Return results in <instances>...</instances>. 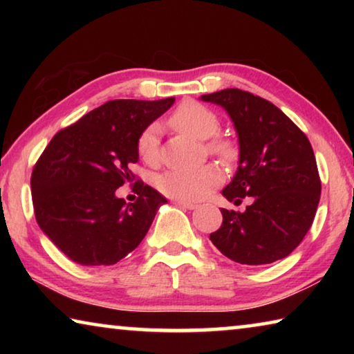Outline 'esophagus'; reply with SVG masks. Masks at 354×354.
I'll list each match as a JSON object with an SVG mask.
<instances>
[{"label":"esophagus","instance_id":"34e87169","mask_svg":"<svg viewBox=\"0 0 354 354\" xmlns=\"http://www.w3.org/2000/svg\"><path fill=\"white\" fill-rule=\"evenodd\" d=\"M173 205H176L179 207H184V209H196V207H198V205H195V203L181 201V200H173Z\"/></svg>","mask_w":354,"mask_h":354}]
</instances>
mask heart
<instances>
[{
	"label": "heart",
	"instance_id": "1",
	"mask_svg": "<svg viewBox=\"0 0 354 354\" xmlns=\"http://www.w3.org/2000/svg\"><path fill=\"white\" fill-rule=\"evenodd\" d=\"M170 124L181 133L206 140L207 151L215 156L221 164L230 165L237 158V147L230 137L214 135L220 129V118L212 109L196 101H184L169 118ZM213 139L211 140L210 137ZM137 153L148 165H158L160 160L159 127L149 124L137 139ZM220 183V171L214 165H203L195 170L165 171L156 179V187L160 194L173 200L196 201L205 198Z\"/></svg>",
	"mask_w": 354,
	"mask_h": 354
}]
</instances>
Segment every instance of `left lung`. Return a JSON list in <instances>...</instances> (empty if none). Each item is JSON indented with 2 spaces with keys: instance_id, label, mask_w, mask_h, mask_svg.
Returning a JSON list of instances; mask_svg holds the SVG:
<instances>
[{
  "instance_id": "obj_1",
  "label": "left lung",
  "mask_w": 354,
  "mask_h": 354,
  "mask_svg": "<svg viewBox=\"0 0 354 354\" xmlns=\"http://www.w3.org/2000/svg\"><path fill=\"white\" fill-rule=\"evenodd\" d=\"M203 101L225 107L239 136L241 159L223 189L243 212L221 209L223 223L209 239L231 261L263 266L289 256L313 225L322 183L306 134L270 101L225 88L203 95Z\"/></svg>"
}]
</instances>
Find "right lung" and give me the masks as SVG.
<instances>
[{"instance_id":"obj_1","label":"right lung","mask_w":354,"mask_h":354,"mask_svg":"<svg viewBox=\"0 0 354 354\" xmlns=\"http://www.w3.org/2000/svg\"><path fill=\"white\" fill-rule=\"evenodd\" d=\"M173 101H107L56 133L40 154L31 175L35 220L68 259L112 266L147 236L167 200L139 179L134 203L115 192L136 179L142 131Z\"/></svg>"}]
</instances>
